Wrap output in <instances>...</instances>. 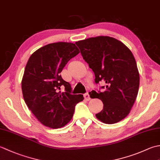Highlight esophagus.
<instances>
[{"mask_svg": "<svg viewBox=\"0 0 160 160\" xmlns=\"http://www.w3.org/2000/svg\"><path fill=\"white\" fill-rule=\"evenodd\" d=\"M84 99H85L86 100H88V101L90 100V99H91L89 93H86L85 94H84Z\"/></svg>", "mask_w": 160, "mask_h": 160, "instance_id": "1", "label": "esophagus"}]
</instances>
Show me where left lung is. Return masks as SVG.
<instances>
[{
  "instance_id": "8db88e82",
  "label": "left lung",
  "mask_w": 160,
  "mask_h": 160,
  "mask_svg": "<svg viewBox=\"0 0 160 160\" xmlns=\"http://www.w3.org/2000/svg\"><path fill=\"white\" fill-rule=\"evenodd\" d=\"M83 59L95 74V82L106 83L102 92L92 91L91 98L103 102V109L96 114L105 124H115L127 116L134 104L140 85V74L131 50L120 40L97 36L76 42Z\"/></svg>"
}]
</instances>
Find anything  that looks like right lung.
Masks as SVG:
<instances>
[{
    "label": "right lung",
    "mask_w": 160,
    "mask_h": 160,
    "mask_svg": "<svg viewBox=\"0 0 160 160\" xmlns=\"http://www.w3.org/2000/svg\"><path fill=\"white\" fill-rule=\"evenodd\" d=\"M80 53L75 44L59 42L36 50L28 60L22 79L23 98L37 120L45 127L58 128L73 117L82 94L71 93V84L60 73L70 59ZM62 87L65 92L59 91Z\"/></svg>",
    "instance_id": "1"
}]
</instances>
